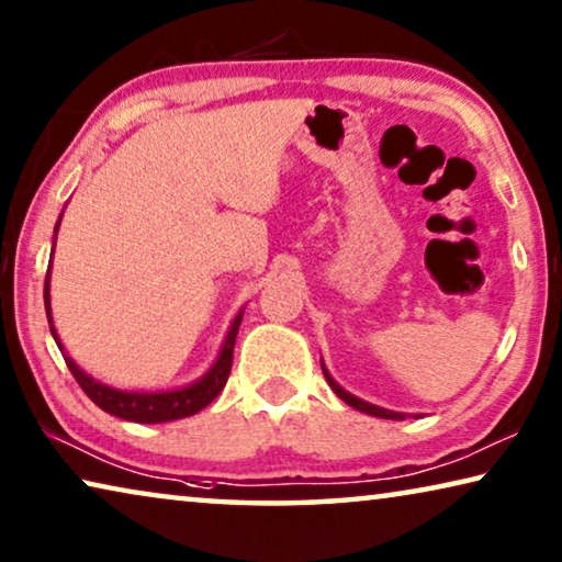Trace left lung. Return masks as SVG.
<instances>
[{
	"mask_svg": "<svg viewBox=\"0 0 562 562\" xmlns=\"http://www.w3.org/2000/svg\"><path fill=\"white\" fill-rule=\"evenodd\" d=\"M321 366H323V373H325V381H328V386L338 393V396L346 401L348 406H353V408H358V412H363V414H371V416H379V418H391V422H404L406 418V414H401V412H391V408H383V406H375V404H368V401H363V398H358V396H353V393H348L346 389L340 386L338 381L333 379V375L328 373V368H325V363L321 361Z\"/></svg>",
	"mask_w": 562,
	"mask_h": 562,
	"instance_id": "obj_1",
	"label": "left lung"
}]
</instances>
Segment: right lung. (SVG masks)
<instances>
[{
    "mask_svg": "<svg viewBox=\"0 0 562 562\" xmlns=\"http://www.w3.org/2000/svg\"><path fill=\"white\" fill-rule=\"evenodd\" d=\"M60 222H63V214L55 224V239H57V229H60ZM53 255H55V241H53ZM49 272H53V259H49V270L45 278V310H47L49 333H53L57 348L63 350V358L67 368H70V373L75 375V381L80 383V389L88 393V398L93 401L95 406L103 408L105 414L125 418V422H136V424H164V422H176V418L194 416L220 396V391L224 389V383H227L229 371H232L234 340H237V330H239L241 315H245V307L234 315V321L227 330V338H224L220 348V356H216V361L204 375H201V379L187 383V386L169 389V391H123V389L108 386L103 381H95L93 375L82 371V368L65 353L60 335H57L55 323H53V307H49Z\"/></svg>",
    "mask_w": 562,
    "mask_h": 562,
    "instance_id": "right-lung-1",
    "label": "right lung"
}]
</instances>
